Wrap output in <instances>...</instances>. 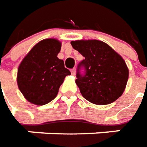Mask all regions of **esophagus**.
Returning a JSON list of instances; mask_svg holds the SVG:
<instances>
[{"mask_svg": "<svg viewBox=\"0 0 147 147\" xmlns=\"http://www.w3.org/2000/svg\"><path fill=\"white\" fill-rule=\"evenodd\" d=\"M71 75H76V68H72L71 70Z\"/></svg>", "mask_w": 147, "mask_h": 147, "instance_id": "esophagus-1", "label": "esophagus"}]
</instances>
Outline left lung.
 <instances>
[{
    "label": "left lung",
    "mask_w": 147,
    "mask_h": 147,
    "mask_svg": "<svg viewBox=\"0 0 147 147\" xmlns=\"http://www.w3.org/2000/svg\"><path fill=\"white\" fill-rule=\"evenodd\" d=\"M71 44L84 57L78 64L76 80L84 98L97 105H107L119 98L129 79V69L122 57L97 40Z\"/></svg>",
    "instance_id": "obj_1"
}]
</instances>
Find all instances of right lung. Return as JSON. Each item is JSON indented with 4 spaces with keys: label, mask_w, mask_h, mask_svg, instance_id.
<instances>
[{
    "label": "right lung",
    "mask_w": 147,
    "mask_h": 147,
    "mask_svg": "<svg viewBox=\"0 0 147 147\" xmlns=\"http://www.w3.org/2000/svg\"><path fill=\"white\" fill-rule=\"evenodd\" d=\"M61 43L56 39H45L33 47L18 69L17 82L28 102L42 106L55 98L65 77L71 72L63 60L57 57Z\"/></svg>",
    "instance_id": "1"
}]
</instances>
